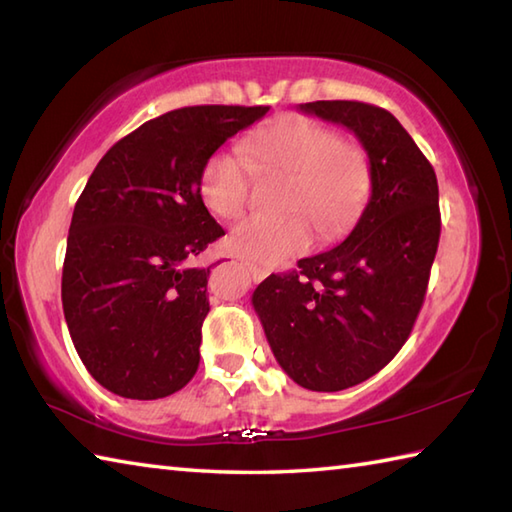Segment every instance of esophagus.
<instances>
[{"label": "esophagus", "mask_w": 512, "mask_h": 512, "mask_svg": "<svg viewBox=\"0 0 512 512\" xmlns=\"http://www.w3.org/2000/svg\"><path fill=\"white\" fill-rule=\"evenodd\" d=\"M244 266L248 268V273L253 275L255 279H262V277H266V270H264V268H259V266H255V264H248V262H244Z\"/></svg>", "instance_id": "34e87169"}]
</instances>
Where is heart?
Masks as SVG:
<instances>
[{
    "mask_svg": "<svg viewBox=\"0 0 512 512\" xmlns=\"http://www.w3.org/2000/svg\"><path fill=\"white\" fill-rule=\"evenodd\" d=\"M244 158L213 154L200 173V200L213 215L231 220L246 209L253 171L262 178L288 180L286 217H248L233 226L226 246L257 264H281L303 253L319 235L347 231L372 191V162L354 140L312 118L286 114L270 121L242 145Z\"/></svg>",
    "mask_w": 512,
    "mask_h": 512,
    "instance_id": "obj_1",
    "label": "heart"
}]
</instances>
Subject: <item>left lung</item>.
Masks as SVG:
<instances>
[{
	"instance_id": "obj_1",
	"label": "left lung",
	"mask_w": 512,
	"mask_h": 512,
	"mask_svg": "<svg viewBox=\"0 0 512 512\" xmlns=\"http://www.w3.org/2000/svg\"><path fill=\"white\" fill-rule=\"evenodd\" d=\"M299 110L358 138L372 162V193L339 246L264 279L253 308L297 385L341 391L380 372L411 334L440 242L438 180L383 107L314 101Z\"/></svg>"
}]
</instances>
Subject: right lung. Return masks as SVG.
I'll return each mask as SVG.
<instances>
[{
    "label": "right lung",
    "instance_id": "right-lung-1",
    "mask_svg": "<svg viewBox=\"0 0 512 512\" xmlns=\"http://www.w3.org/2000/svg\"><path fill=\"white\" fill-rule=\"evenodd\" d=\"M270 107L198 105L118 140L74 206L61 301L83 365L116 396L156 400L198 372L209 268L224 235L200 200L204 162Z\"/></svg>",
    "mask_w": 512,
    "mask_h": 512
}]
</instances>
